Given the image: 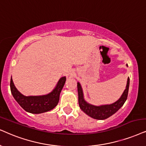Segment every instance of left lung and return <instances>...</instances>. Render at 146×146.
Returning a JSON list of instances; mask_svg holds the SVG:
<instances>
[{"mask_svg":"<svg viewBox=\"0 0 146 146\" xmlns=\"http://www.w3.org/2000/svg\"><path fill=\"white\" fill-rule=\"evenodd\" d=\"M127 67L128 65L127 64ZM129 87V77H128L127 82L126 88L123 92V94L120 98L115 102L110 104L100 105L96 106L88 103L84 99V95L83 89L80 83L77 82V91H78V102L80 108L87 115L90 116L93 119L98 120H104L110 117L112 114L117 112L124 104L127 100L128 96Z\"/></svg>","mask_w":146,"mask_h":146,"instance_id":"8db88e82","label":"left lung"}]
</instances>
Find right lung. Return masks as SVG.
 <instances>
[{
  "label": "right lung",
  "mask_w": 146,
  "mask_h": 146,
  "mask_svg": "<svg viewBox=\"0 0 146 146\" xmlns=\"http://www.w3.org/2000/svg\"><path fill=\"white\" fill-rule=\"evenodd\" d=\"M66 82V77H60L52 91L45 95L24 96L18 91L11 79L10 87L13 96L25 111L32 114L48 112L54 108L59 101L60 94Z\"/></svg>",
  "instance_id": "1"
}]
</instances>
